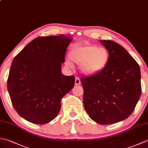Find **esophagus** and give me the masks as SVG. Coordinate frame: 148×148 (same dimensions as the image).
I'll use <instances>...</instances> for the list:
<instances>
[{
  "label": "esophagus",
  "instance_id": "obj_1",
  "mask_svg": "<svg viewBox=\"0 0 148 148\" xmlns=\"http://www.w3.org/2000/svg\"><path fill=\"white\" fill-rule=\"evenodd\" d=\"M80 83H81L80 79L78 77H76V79H75V84H76V85H79V84H80Z\"/></svg>",
  "mask_w": 148,
  "mask_h": 148
}]
</instances>
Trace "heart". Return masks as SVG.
<instances>
[{"instance_id":"obj_1","label":"heart","mask_w":148,"mask_h":148,"mask_svg":"<svg viewBox=\"0 0 148 148\" xmlns=\"http://www.w3.org/2000/svg\"><path fill=\"white\" fill-rule=\"evenodd\" d=\"M71 60L79 65V70L85 76H91L99 74L105 69L109 60V53L105 48L95 45H76L69 53ZM66 65L72 68L73 64L67 60Z\"/></svg>"}]
</instances>
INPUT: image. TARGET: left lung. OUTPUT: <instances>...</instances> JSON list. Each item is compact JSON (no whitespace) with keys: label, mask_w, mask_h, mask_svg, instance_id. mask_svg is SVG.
<instances>
[{"label":"left lung","mask_w":148,"mask_h":148,"mask_svg":"<svg viewBox=\"0 0 148 148\" xmlns=\"http://www.w3.org/2000/svg\"><path fill=\"white\" fill-rule=\"evenodd\" d=\"M108 50V65L99 74L81 77L83 104L90 118L100 125L127 119L141 95L139 65L123 47L112 40H100Z\"/></svg>","instance_id":"obj_1"}]
</instances>
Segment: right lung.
<instances>
[{"label":"right lung","instance_id":"1","mask_svg":"<svg viewBox=\"0 0 148 148\" xmlns=\"http://www.w3.org/2000/svg\"><path fill=\"white\" fill-rule=\"evenodd\" d=\"M72 37H39L15 56L8 90L14 109L25 120L45 124L57 116L61 100L74 87L75 77L62 74L66 49Z\"/></svg>","mask_w":148,"mask_h":148}]
</instances>
